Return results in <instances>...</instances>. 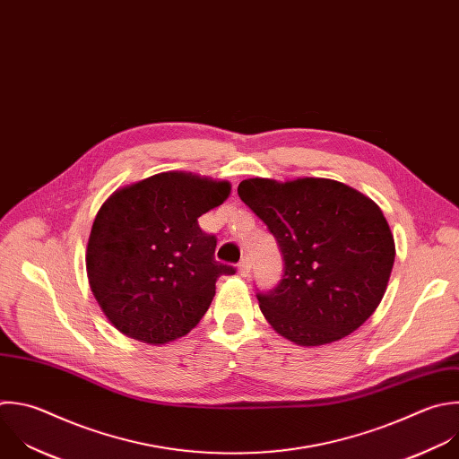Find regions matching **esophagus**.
I'll use <instances>...</instances> for the list:
<instances>
[{
  "label": "esophagus",
  "mask_w": 459,
  "mask_h": 459,
  "mask_svg": "<svg viewBox=\"0 0 459 459\" xmlns=\"http://www.w3.org/2000/svg\"><path fill=\"white\" fill-rule=\"evenodd\" d=\"M250 268H252L250 257H243V259L239 261V264H238V272H239L243 277H247V275L250 273Z\"/></svg>",
  "instance_id": "esophagus-1"
}]
</instances>
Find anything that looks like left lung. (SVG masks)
Returning <instances> with one entry per match:
<instances>
[{"instance_id":"8db88e82","label":"left lung","mask_w":459,"mask_h":459,"mask_svg":"<svg viewBox=\"0 0 459 459\" xmlns=\"http://www.w3.org/2000/svg\"><path fill=\"white\" fill-rule=\"evenodd\" d=\"M238 195L282 254V279L257 293L264 319L279 335L299 346H323L373 316L396 254L373 200L328 178H248Z\"/></svg>"}]
</instances>
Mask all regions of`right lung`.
<instances>
[{
  "instance_id": "add662e5",
  "label": "right lung",
  "mask_w": 459,
  "mask_h": 459,
  "mask_svg": "<svg viewBox=\"0 0 459 459\" xmlns=\"http://www.w3.org/2000/svg\"><path fill=\"white\" fill-rule=\"evenodd\" d=\"M229 182L160 173L115 191L99 209L86 248L90 288L124 335L160 346L187 335L209 310L220 275L216 236L198 218L221 205Z\"/></svg>"
}]
</instances>
